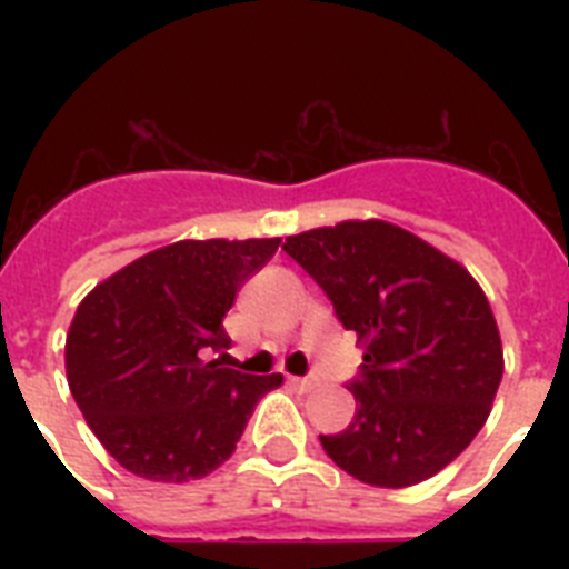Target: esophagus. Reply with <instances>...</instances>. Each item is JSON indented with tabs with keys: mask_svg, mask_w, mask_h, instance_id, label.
I'll return each instance as SVG.
<instances>
[{
	"mask_svg": "<svg viewBox=\"0 0 569 569\" xmlns=\"http://www.w3.org/2000/svg\"><path fill=\"white\" fill-rule=\"evenodd\" d=\"M289 380H292V387H298L301 392H310V389L319 387V380L316 378H289Z\"/></svg>",
	"mask_w": 569,
	"mask_h": 569,
	"instance_id": "34e87169",
	"label": "esophagus"
}]
</instances>
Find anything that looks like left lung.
<instances>
[{"mask_svg":"<svg viewBox=\"0 0 569 569\" xmlns=\"http://www.w3.org/2000/svg\"><path fill=\"white\" fill-rule=\"evenodd\" d=\"M283 250L325 289L363 348L357 413L321 449L372 487L419 485L449 467L490 416L502 339L476 277L396 223L342 221Z\"/></svg>","mask_w":569,"mask_h":569,"instance_id":"1","label":"left lung"}]
</instances>
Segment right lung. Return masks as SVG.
Instances as JSON below:
<instances>
[{"instance_id":"1","label":"right lung","mask_w":569,"mask_h":569,"mask_svg":"<svg viewBox=\"0 0 569 569\" xmlns=\"http://www.w3.org/2000/svg\"><path fill=\"white\" fill-rule=\"evenodd\" d=\"M280 239H186L150 250L84 295L67 330V383L84 422L132 476L182 485L236 451L283 375L203 360L230 348L223 316Z\"/></svg>"}]
</instances>
